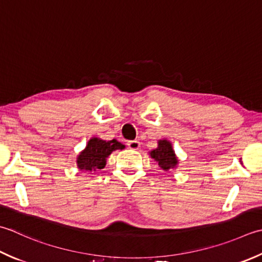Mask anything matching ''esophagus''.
<instances>
[{"mask_svg":"<svg viewBox=\"0 0 262 262\" xmlns=\"http://www.w3.org/2000/svg\"><path fill=\"white\" fill-rule=\"evenodd\" d=\"M127 145L128 147L130 148V150H138V148L141 147V143L138 141H128L127 142Z\"/></svg>","mask_w":262,"mask_h":262,"instance_id":"obj_1","label":"esophagus"}]
</instances>
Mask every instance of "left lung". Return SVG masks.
Returning a JSON list of instances; mask_svg holds the SVG:
<instances>
[{"instance_id":"1","label":"left lung","mask_w":262,"mask_h":262,"mask_svg":"<svg viewBox=\"0 0 262 262\" xmlns=\"http://www.w3.org/2000/svg\"><path fill=\"white\" fill-rule=\"evenodd\" d=\"M151 158L155 159L158 162L159 167H161L163 170H169V169L175 168L177 165V158L175 152L172 150V146L168 141H159L158 147L156 150L151 151Z\"/></svg>"}]
</instances>
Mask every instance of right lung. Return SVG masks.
<instances>
[{
  "mask_svg": "<svg viewBox=\"0 0 262 262\" xmlns=\"http://www.w3.org/2000/svg\"><path fill=\"white\" fill-rule=\"evenodd\" d=\"M125 145H122L117 140L103 141L100 138H91L87 143L85 150L80 152L77 159V166L83 171H92L96 169L104 168L106 158L116 150H122Z\"/></svg>",
  "mask_w": 262,
  "mask_h": 262,
  "instance_id": "obj_1",
  "label": "right lung"
}]
</instances>
